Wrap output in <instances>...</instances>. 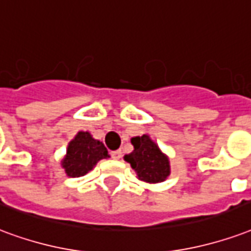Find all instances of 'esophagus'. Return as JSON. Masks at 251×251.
I'll return each mask as SVG.
<instances>
[{"instance_id":"esophagus-1","label":"esophagus","mask_w":251,"mask_h":251,"mask_svg":"<svg viewBox=\"0 0 251 251\" xmlns=\"http://www.w3.org/2000/svg\"><path fill=\"white\" fill-rule=\"evenodd\" d=\"M111 157L114 159H120L122 157V151L121 150H114V151H111Z\"/></svg>"}]
</instances>
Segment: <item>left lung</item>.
Wrapping results in <instances>:
<instances>
[{
    "instance_id": "left-lung-1",
    "label": "left lung",
    "mask_w": 251,
    "mask_h": 251,
    "mask_svg": "<svg viewBox=\"0 0 251 251\" xmlns=\"http://www.w3.org/2000/svg\"><path fill=\"white\" fill-rule=\"evenodd\" d=\"M131 145L134 150L126 154L125 161L130 163L137 177L148 183H158L170 176V162L166 154H163L158 145L148 134L133 137Z\"/></svg>"
}]
</instances>
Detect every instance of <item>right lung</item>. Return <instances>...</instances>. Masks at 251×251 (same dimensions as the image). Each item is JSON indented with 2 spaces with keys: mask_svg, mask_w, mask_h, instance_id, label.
Masks as SVG:
<instances>
[{
  "mask_svg": "<svg viewBox=\"0 0 251 251\" xmlns=\"http://www.w3.org/2000/svg\"><path fill=\"white\" fill-rule=\"evenodd\" d=\"M107 157V150L101 141L94 140L89 131H78L69 142L62 168L69 177H82L93 170L98 161Z\"/></svg>",
  "mask_w": 251,
  "mask_h": 251,
  "instance_id": "1",
  "label": "right lung"
}]
</instances>
